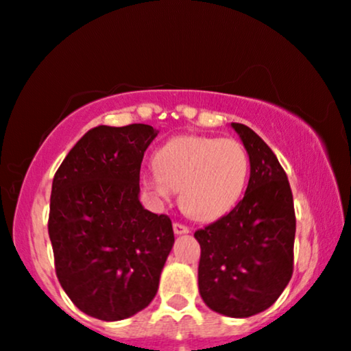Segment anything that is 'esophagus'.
<instances>
[{"label": "esophagus", "mask_w": 351, "mask_h": 351, "mask_svg": "<svg viewBox=\"0 0 351 351\" xmlns=\"http://www.w3.org/2000/svg\"><path fill=\"white\" fill-rule=\"evenodd\" d=\"M173 231H175V234H178V236L188 234L189 228L184 226V224H181V223H173Z\"/></svg>", "instance_id": "esophagus-1"}]
</instances>
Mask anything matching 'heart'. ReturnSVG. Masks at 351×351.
<instances>
[{
  "label": "heart",
  "instance_id": "b5f03b06",
  "mask_svg": "<svg viewBox=\"0 0 351 351\" xmlns=\"http://www.w3.org/2000/svg\"><path fill=\"white\" fill-rule=\"evenodd\" d=\"M249 178V156L236 139L176 136L162 144L154 168L141 176L152 202H168L180 189L186 213L213 221L237 204Z\"/></svg>",
  "mask_w": 351,
  "mask_h": 351
}]
</instances>
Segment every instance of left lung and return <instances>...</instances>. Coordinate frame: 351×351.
<instances>
[{
	"mask_svg": "<svg viewBox=\"0 0 351 351\" xmlns=\"http://www.w3.org/2000/svg\"><path fill=\"white\" fill-rule=\"evenodd\" d=\"M250 162L239 204L194 232L200 244L199 292L210 310L249 317L278 300L293 271L295 212L278 157L254 130L231 123Z\"/></svg>",
	"mask_w": 351,
	"mask_h": 351,
	"instance_id": "left-lung-1",
	"label": "left lung"
}]
</instances>
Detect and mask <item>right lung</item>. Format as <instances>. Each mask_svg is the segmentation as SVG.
I'll return each mask as SVG.
<instances>
[{
    "mask_svg": "<svg viewBox=\"0 0 351 351\" xmlns=\"http://www.w3.org/2000/svg\"><path fill=\"white\" fill-rule=\"evenodd\" d=\"M151 125L91 128L53 180L48 231L56 274L78 310L101 321L136 315L156 297L175 236L139 202Z\"/></svg>",
    "mask_w": 351,
    "mask_h": 351,
    "instance_id": "obj_1",
    "label": "right lung"
}]
</instances>
